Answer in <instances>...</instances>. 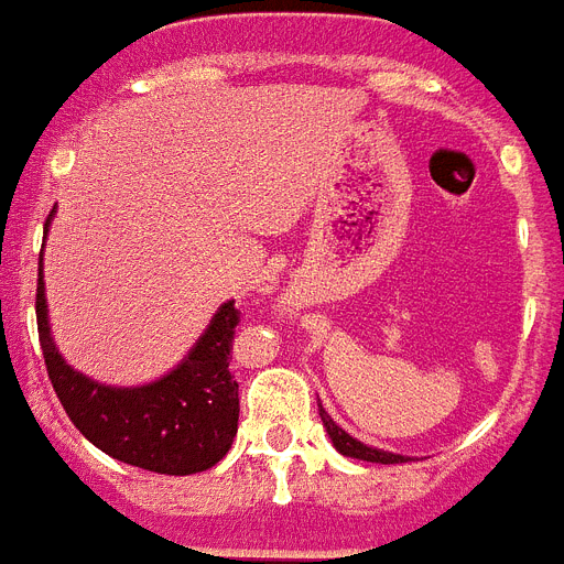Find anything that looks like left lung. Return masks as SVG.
Segmentation results:
<instances>
[{
    "label": "left lung",
    "instance_id": "left-lung-1",
    "mask_svg": "<svg viewBox=\"0 0 564 564\" xmlns=\"http://www.w3.org/2000/svg\"><path fill=\"white\" fill-rule=\"evenodd\" d=\"M318 414H322V423H324V429H327L333 446H336L345 457H356V460H370V464H405V460H411V457H405V455H393V452H386V448L365 446L361 441L350 437L345 429H338V425L333 423V416H329L327 411L322 409V402H318Z\"/></svg>",
    "mask_w": 564,
    "mask_h": 564
}]
</instances>
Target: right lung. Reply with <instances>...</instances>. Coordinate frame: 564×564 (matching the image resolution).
Instances as JSON below:
<instances>
[{
    "label": "right lung",
    "mask_w": 564,
    "mask_h": 564,
    "mask_svg": "<svg viewBox=\"0 0 564 564\" xmlns=\"http://www.w3.org/2000/svg\"><path fill=\"white\" fill-rule=\"evenodd\" d=\"M54 210L45 219V231ZM43 254L36 281V329L45 370L68 420L100 452L159 475H194L219 464L240 420L231 341L240 322L235 301L219 306L208 329L171 373L139 388H112L66 365L48 327Z\"/></svg>",
    "instance_id": "right-lung-1"
}]
</instances>
